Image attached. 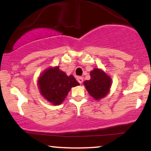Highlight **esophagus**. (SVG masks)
Returning <instances> with one entry per match:
<instances>
[{"mask_svg":"<svg viewBox=\"0 0 151 151\" xmlns=\"http://www.w3.org/2000/svg\"><path fill=\"white\" fill-rule=\"evenodd\" d=\"M77 81H79V84H82V83H83V81H84V80H83V77H78L77 78Z\"/></svg>","mask_w":151,"mask_h":151,"instance_id":"esophagus-1","label":"esophagus"}]
</instances>
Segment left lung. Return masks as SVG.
<instances>
[{
  "mask_svg": "<svg viewBox=\"0 0 151 151\" xmlns=\"http://www.w3.org/2000/svg\"><path fill=\"white\" fill-rule=\"evenodd\" d=\"M90 76V80L84 82L88 92L96 100L104 97L110 89L111 79L99 69L91 71Z\"/></svg>",
  "mask_w": 151,
  "mask_h": 151,
  "instance_id": "left-lung-1",
  "label": "left lung"
}]
</instances>
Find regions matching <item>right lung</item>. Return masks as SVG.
Instances as JSON below:
<instances>
[{"label": "right lung", "mask_w": 151, "mask_h": 151, "mask_svg": "<svg viewBox=\"0 0 151 151\" xmlns=\"http://www.w3.org/2000/svg\"><path fill=\"white\" fill-rule=\"evenodd\" d=\"M40 91L45 99L54 105L61 104L71 88L79 85L72 75L67 76L59 67L45 71L38 80Z\"/></svg>", "instance_id": "right-lung-1"}]
</instances>
